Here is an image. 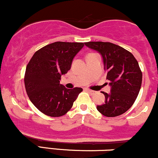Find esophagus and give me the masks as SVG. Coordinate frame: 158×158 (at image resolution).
Masks as SVG:
<instances>
[{"instance_id": "1", "label": "esophagus", "mask_w": 158, "mask_h": 158, "mask_svg": "<svg viewBox=\"0 0 158 158\" xmlns=\"http://www.w3.org/2000/svg\"><path fill=\"white\" fill-rule=\"evenodd\" d=\"M87 90V91L88 92V93H90V94H94L96 93L95 91H94V90H90V89H85Z\"/></svg>"}]
</instances>
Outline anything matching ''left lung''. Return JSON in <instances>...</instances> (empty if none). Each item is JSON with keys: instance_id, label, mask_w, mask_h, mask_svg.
Returning <instances> with one entry per match:
<instances>
[{"instance_id": "left-lung-1", "label": "left lung", "mask_w": 158, "mask_h": 158, "mask_svg": "<svg viewBox=\"0 0 158 158\" xmlns=\"http://www.w3.org/2000/svg\"><path fill=\"white\" fill-rule=\"evenodd\" d=\"M85 44L101 54L106 79L111 87L110 94L103 92L105 104L97 106L102 115L114 117L124 114L135 102L142 84V71L131 52L119 45L102 41Z\"/></svg>"}]
</instances>
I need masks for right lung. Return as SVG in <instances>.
Listing matches in <instances>:
<instances>
[{
  "instance_id": "add662e5",
  "label": "right lung",
  "mask_w": 158,
  "mask_h": 158,
  "mask_svg": "<svg viewBox=\"0 0 158 158\" xmlns=\"http://www.w3.org/2000/svg\"><path fill=\"white\" fill-rule=\"evenodd\" d=\"M81 42L56 41L37 50L27 65L24 85L30 101L40 111L52 117L68 113L82 88L68 89L60 84Z\"/></svg>"
}]
</instances>
